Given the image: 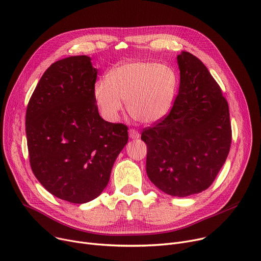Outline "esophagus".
I'll list each match as a JSON object with an SVG mask.
<instances>
[{
    "instance_id": "34e87169",
    "label": "esophagus",
    "mask_w": 261,
    "mask_h": 261,
    "mask_svg": "<svg viewBox=\"0 0 261 261\" xmlns=\"http://www.w3.org/2000/svg\"><path fill=\"white\" fill-rule=\"evenodd\" d=\"M128 135H129V138H130V139H138V138L140 137L139 132H138L137 129H135V128H130V129L128 130Z\"/></svg>"
}]
</instances>
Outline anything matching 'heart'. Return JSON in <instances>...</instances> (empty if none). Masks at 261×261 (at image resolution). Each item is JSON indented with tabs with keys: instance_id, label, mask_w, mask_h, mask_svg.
Masks as SVG:
<instances>
[{
	"instance_id": "1",
	"label": "heart",
	"mask_w": 261,
	"mask_h": 261,
	"mask_svg": "<svg viewBox=\"0 0 261 261\" xmlns=\"http://www.w3.org/2000/svg\"><path fill=\"white\" fill-rule=\"evenodd\" d=\"M176 84L171 68L151 62H133L113 69L107 80L98 82L94 97L110 120L116 119L122 111L123 100L135 120L152 124L169 112Z\"/></svg>"
}]
</instances>
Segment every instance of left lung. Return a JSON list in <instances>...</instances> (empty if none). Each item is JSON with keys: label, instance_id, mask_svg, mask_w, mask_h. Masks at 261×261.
I'll return each mask as SVG.
<instances>
[{"label": "left lung", "instance_id": "1", "mask_svg": "<svg viewBox=\"0 0 261 261\" xmlns=\"http://www.w3.org/2000/svg\"><path fill=\"white\" fill-rule=\"evenodd\" d=\"M179 88L170 113L143 129L146 172L160 190L184 197L209 188L228 156L229 106L206 66L189 52L177 55Z\"/></svg>", "mask_w": 261, "mask_h": 261}]
</instances>
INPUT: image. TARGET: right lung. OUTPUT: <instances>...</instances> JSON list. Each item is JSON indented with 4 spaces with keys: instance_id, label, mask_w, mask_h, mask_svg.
Segmentation results:
<instances>
[{
    "instance_id": "right-lung-1",
    "label": "right lung",
    "mask_w": 261,
    "mask_h": 261,
    "mask_svg": "<svg viewBox=\"0 0 261 261\" xmlns=\"http://www.w3.org/2000/svg\"><path fill=\"white\" fill-rule=\"evenodd\" d=\"M97 69L87 55L52 64L29 100L26 136L31 169L46 190L73 204L107 187L127 126L106 121L94 97Z\"/></svg>"
}]
</instances>
